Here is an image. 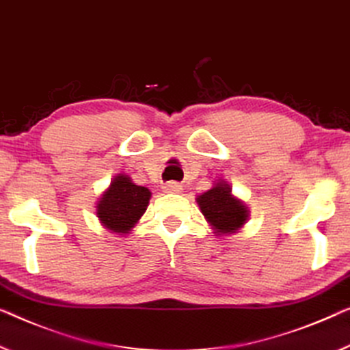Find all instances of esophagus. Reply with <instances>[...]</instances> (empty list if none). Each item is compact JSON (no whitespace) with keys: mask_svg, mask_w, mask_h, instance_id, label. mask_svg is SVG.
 <instances>
[{"mask_svg":"<svg viewBox=\"0 0 350 350\" xmlns=\"http://www.w3.org/2000/svg\"><path fill=\"white\" fill-rule=\"evenodd\" d=\"M163 190L166 193H180L182 191V185L177 184V182H168V184L163 185Z\"/></svg>","mask_w":350,"mask_h":350,"instance_id":"esophagus-1","label":"esophagus"}]
</instances>
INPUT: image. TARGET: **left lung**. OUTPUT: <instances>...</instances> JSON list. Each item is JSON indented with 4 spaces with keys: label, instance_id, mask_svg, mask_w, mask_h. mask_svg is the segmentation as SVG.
Returning <instances> with one entry per match:
<instances>
[{
    "label": "left lung",
    "instance_id": "left-lung-1",
    "mask_svg": "<svg viewBox=\"0 0 350 350\" xmlns=\"http://www.w3.org/2000/svg\"><path fill=\"white\" fill-rule=\"evenodd\" d=\"M198 204L217 234H232L247 223L248 207L231 195L225 182H218L196 198Z\"/></svg>",
    "mask_w": 350,
    "mask_h": 350
}]
</instances>
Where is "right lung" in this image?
<instances>
[{
    "label": "right lung",
    "instance_id": "1",
    "mask_svg": "<svg viewBox=\"0 0 350 350\" xmlns=\"http://www.w3.org/2000/svg\"><path fill=\"white\" fill-rule=\"evenodd\" d=\"M150 191L135 185L125 174H118L97 202V217L103 226L116 234H129L148 208Z\"/></svg>",
    "mask_w": 350,
    "mask_h": 350
}]
</instances>
